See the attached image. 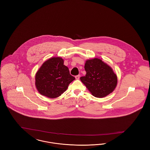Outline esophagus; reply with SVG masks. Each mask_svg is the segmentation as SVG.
Here are the masks:
<instances>
[{
  "label": "esophagus",
  "instance_id": "obj_1",
  "mask_svg": "<svg viewBox=\"0 0 150 150\" xmlns=\"http://www.w3.org/2000/svg\"><path fill=\"white\" fill-rule=\"evenodd\" d=\"M80 75H76V76H75V78L76 79H80Z\"/></svg>",
  "mask_w": 150,
  "mask_h": 150
}]
</instances>
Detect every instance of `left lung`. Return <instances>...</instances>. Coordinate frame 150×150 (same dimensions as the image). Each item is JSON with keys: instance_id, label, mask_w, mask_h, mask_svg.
Here are the masks:
<instances>
[{"instance_id": "1", "label": "left lung", "mask_w": 150, "mask_h": 150, "mask_svg": "<svg viewBox=\"0 0 150 150\" xmlns=\"http://www.w3.org/2000/svg\"><path fill=\"white\" fill-rule=\"evenodd\" d=\"M84 69L86 76L80 77V80L93 96L102 98L114 91L117 79L108 65L100 59L94 58L86 61Z\"/></svg>"}]
</instances>
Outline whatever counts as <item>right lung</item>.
<instances>
[{
    "instance_id": "add662e5",
    "label": "right lung",
    "mask_w": 150,
    "mask_h": 150,
    "mask_svg": "<svg viewBox=\"0 0 150 150\" xmlns=\"http://www.w3.org/2000/svg\"><path fill=\"white\" fill-rule=\"evenodd\" d=\"M75 79L64 64V59L53 57L45 61L36 72L35 86L41 94L54 98L65 92Z\"/></svg>"
}]
</instances>
